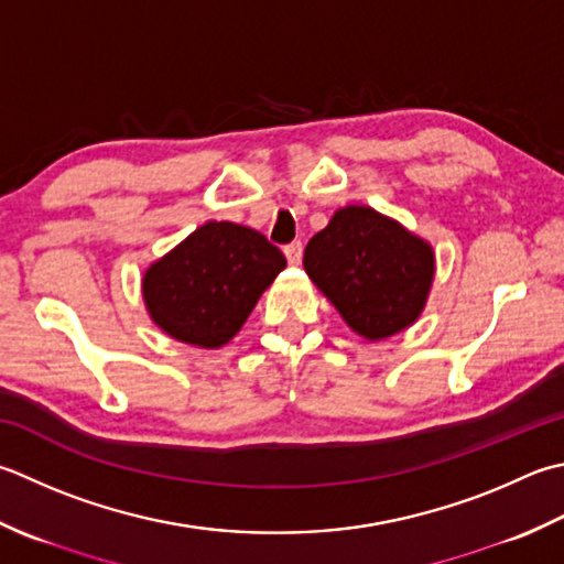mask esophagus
<instances>
[{"label": "esophagus", "instance_id": "1", "mask_svg": "<svg viewBox=\"0 0 564 564\" xmlns=\"http://www.w3.org/2000/svg\"><path fill=\"white\" fill-rule=\"evenodd\" d=\"M283 253H285V259H289V263H293L295 267V263H301V259H303V245L301 241H291V245L283 249Z\"/></svg>", "mask_w": 564, "mask_h": 564}]
</instances>
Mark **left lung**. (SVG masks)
<instances>
[{
    "instance_id": "8db88e82",
    "label": "left lung",
    "mask_w": 564,
    "mask_h": 564,
    "mask_svg": "<svg viewBox=\"0 0 564 564\" xmlns=\"http://www.w3.org/2000/svg\"><path fill=\"white\" fill-rule=\"evenodd\" d=\"M303 267L357 335L383 339L423 313L435 253L395 219L349 205L307 241Z\"/></svg>"
}]
</instances>
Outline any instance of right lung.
Wrapping results in <instances>:
<instances>
[{
  "instance_id": "add662e5",
  "label": "right lung",
  "mask_w": 564,
  "mask_h": 564,
  "mask_svg": "<svg viewBox=\"0 0 564 564\" xmlns=\"http://www.w3.org/2000/svg\"><path fill=\"white\" fill-rule=\"evenodd\" d=\"M285 269L279 247L257 229L207 223L143 273L153 323L185 345L215 349L235 337Z\"/></svg>"
}]
</instances>
